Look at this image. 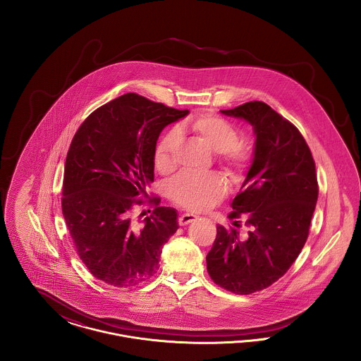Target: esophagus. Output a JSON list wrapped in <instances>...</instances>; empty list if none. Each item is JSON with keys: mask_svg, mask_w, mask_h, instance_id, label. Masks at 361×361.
<instances>
[{"mask_svg": "<svg viewBox=\"0 0 361 361\" xmlns=\"http://www.w3.org/2000/svg\"><path fill=\"white\" fill-rule=\"evenodd\" d=\"M199 216L197 215H193V214H184L178 218V224L181 226H187V224H192L195 221H197Z\"/></svg>", "mask_w": 361, "mask_h": 361, "instance_id": "34e87169", "label": "esophagus"}]
</instances>
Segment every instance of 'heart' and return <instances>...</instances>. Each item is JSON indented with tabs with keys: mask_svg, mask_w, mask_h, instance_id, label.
Returning <instances> with one entry per match:
<instances>
[{
	"mask_svg": "<svg viewBox=\"0 0 361 361\" xmlns=\"http://www.w3.org/2000/svg\"><path fill=\"white\" fill-rule=\"evenodd\" d=\"M180 133H190L209 150L216 153L219 165L230 178L240 180L246 171L250 161L249 149L245 143L237 140V130L228 121L216 115L206 114L196 118L188 126L181 127ZM178 145L180 135L177 131L162 137L155 150V168L158 172L169 173L174 169V157ZM168 192L178 206L190 211H203L214 206L224 196V183L214 173L203 176L180 174L169 183Z\"/></svg>",
	"mask_w": 361,
	"mask_h": 361,
	"instance_id": "b5f03b06",
	"label": "heart"
}]
</instances>
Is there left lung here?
<instances>
[{
	"label": "left lung",
	"mask_w": 361,
	"mask_h": 361,
	"mask_svg": "<svg viewBox=\"0 0 361 361\" xmlns=\"http://www.w3.org/2000/svg\"><path fill=\"white\" fill-rule=\"evenodd\" d=\"M253 127V158L228 218L246 215L247 234L218 226L207 271L224 290L247 295L284 275L302 252L318 199L315 164L299 130L268 104L221 111Z\"/></svg>",
	"instance_id": "left-lung-1"
}]
</instances>
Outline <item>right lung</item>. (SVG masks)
Instances as JSON below:
<instances>
[{
    "instance_id": "add662e5",
    "label": "right lung",
    "mask_w": 361,
    "mask_h": 361,
    "mask_svg": "<svg viewBox=\"0 0 361 361\" xmlns=\"http://www.w3.org/2000/svg\"><path fill=\"white\" fill-rule=\"evenodd\" d=\"M188 114L127 93L92 112L71 140L63 218L86 268L109 286L134 287L150 279L162 246L178 228L177 211L158 207L159 199L140 226L130 211L154 181L159 134Z\"/></svg>"
}]
</instances>
